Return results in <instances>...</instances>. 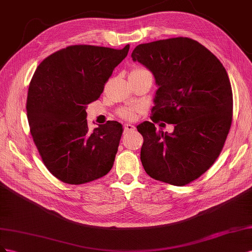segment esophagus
<instances>
[{
	"label": "esophagus",
	"instance_id": "34e87169",
	"mask_svg": "<svg viewBox=\"0 0 252 252\" xmlns=\"http://www.w3.org/2000/svg\"><path fill=\"white\" fill-rule=\"evenodd\" d=\"M135 130V126L131 125V124H126L124 126V132L125 133H128V132H133Z\"/></svg>",
	"mask_w": 252,
	"mask_h": 252
}]
</instances>
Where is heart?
<instances>
[{
    "label": "heart",
    "mask_w": 252,
    "mask_h": 252,
    "mask_svg": "<svg viewBox=\"0 0 252 252\" xmlns=\"http://www.w3.org/2000/svg\"><path fill=\"white\" fill-rule=\"evenodd\" d=\"M139 71H147L143 68H135L132 70V73H139ZM139 111L138 106H132V107H126V109H122L119 111V116L124 119H132L135 117L136 112Z\"/></svg>",
    "instance_id": "obj_1"
}]
</instances>
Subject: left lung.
Segmentation results:
<instances>
[{
  "label": "left lung",
  "mask_w": 252,
  "mask_h": 252,
  "mask_svg": "<svg viewBox=\"0 0 252 252\" xmlns=\"http://www.w3.org/2000/svg\"><path fill=\"white\" fill-rule=\"evenodd\" d=\"M133 61L152 71L158 90L150 121L137 126L140 159L156 181L182 187L217 160L232 122L233 97L228 74L209 49L190 38H171L136 46ZM160 120L173 133L157 131Z\"/></svg>",
  "instance_id": "obj_1"
}]
</instances>
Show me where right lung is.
<instances>
[{
    "mask_svg": "<svg viewBox=\"0 0 252 252\" xmlns=\"http://www.w3.org/2000/svg\"><path fill=\"white\" fill-rule=\"evenodd\" d=\"M128 49V44L122 49L70 45L35 69L27 95L28 124L43 163L61 182L90 183L112 169L122 126L107 121L90 131L85 109L101 95Z\"/></svg>",
    "mask_w": 252,
    "mask_h": 252,
    "instance_id": "obj_1",
    "label": "right lung"
}]
</instances>
